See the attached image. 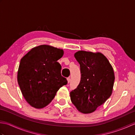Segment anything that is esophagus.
Listing matches in <instances>:
<instances>
[{"label":"esophagus","mask_w":135,"mask_h":135,"mask_svg":"<svg viewBox=\"0 0 135 135\" xmlns=\"http://www.w3.org/2000/svg\"><path fill=\"white\" fill-rule=\"evenodd\" d=\"M67 81H68V83L69 84V83L71 81V79H70V77H68V78H67Z\"/></svg>","instance_id":"1"}]
</instances>
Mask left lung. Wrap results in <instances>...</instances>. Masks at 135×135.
I'll return each mask as SVG.
<instances>
[{"label": "left lung", "mask_w": 135, "mask_h": 135, "mask_svg": "<svg viewBox=\"0 0 135 135\" xmlns=\"http://www.w3.org/2000/svg\"><path fill=\"white\" fill-rule=\"evenodd\" d=\"M74 57L80 65L81 78L70 92L71 100L81 113H91L111 95L115 79L113 68L100 52L80 50Z\"/></svg>", "instance_id": "1"}]
</instances>
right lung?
<instances>
[{
  "label": "right lung",
  "instance_id": "1",
  "mask_svg": "<svg viewBox=\"0 0 135 135\" xmlns=\"http://www.w3.org/2000/svg\"><path fill=\"white\" fill-rule=\"evenodd\" d=\"M63 54L62 49L43 45L32 48L21 59L17 81L22 95L32 107H46L59 89L67 85L57 62Z\"/></svg>",
  "mask_w": 135,
  "mask_h": 135
}]
</instances>
